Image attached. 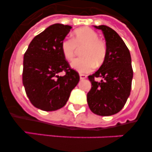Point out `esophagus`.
<instances>
[{
  "label": "esophagus",
  "instance_id": "34e87169",
  "mask_svg": "<svg viewBox=\"0 0 152 152\" xmlns=\"http://www.w3.org/2000/svg\"><path fill=\"white\" fill-rule=\"evenodd\" d=\"M80 80H84V79L87 78V75H84V74H80Z\"/></svg>",
  "mask_w": 152,
  "mask_h": 152
}]
</instances>
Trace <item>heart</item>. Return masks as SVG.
<instances>
[{
    "mask_svg": "<svg viewBox=\"0 0 152 152\" xmlns=\"http://www.w3.org/2000/svg\"><path fill=\"white\" fill-rule=\"evenodd\" d=\"M80 56L71 64L72 68L80 73H87L100 66L107 56V45L99 39L97 33L88 27L77 29L74 32L73 39H64L61 44L65 59L71 61L75 57L77 48H81Z\"/></svg>",
    "mask_w": 152,
    "mask_h": 152,
    "instance_id": "heart-1",
    "label": "heart"
}]
</instances>
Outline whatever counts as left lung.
<instances>
[{"mask_svg":"<svg viewBox=\"0 0 152 152\" xmlns=\"http://www.w3.org/2000/svg\"><path fill=\"white\" fill-rule=\"evenodd\" d=\"M103 32L107 56L100 68L88 76L91 89L87 95L89 108L99 116H112L123 108L130 95L133 71L129 49L116 31L105 25L94 26ZM95 77H101L99 83Z\"/></svg>","mask_w":152,"mask_h":152,"instance_id":"1","label":"left lung"}]
</instances>
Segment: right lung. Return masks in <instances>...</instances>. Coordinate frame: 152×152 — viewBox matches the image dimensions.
Masks as SVG:
<instances>
[{
  "mask_svg": "<svg viewBox=\"0 0 152 152\" xmlns=\"http://www.w3.org/2000/svg\"><path fill=\"white\" fill-rule=\"evenodd\" d=\"M72 26L56 23L35 36L23 56V84L31 103L44 111H55L66 104L80 77L70 68L61 44ZM66 72L64 76L58 73Z\"/></svg>",
  "mask_w": 152,
  "mask_h": 152,
  "instance_id": "1",
  "label": "right lung"
}]
</instances>
